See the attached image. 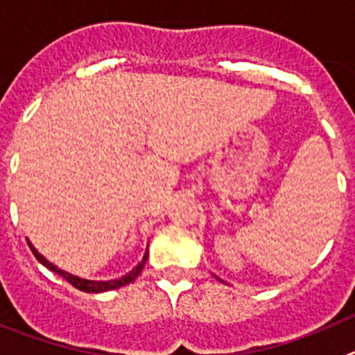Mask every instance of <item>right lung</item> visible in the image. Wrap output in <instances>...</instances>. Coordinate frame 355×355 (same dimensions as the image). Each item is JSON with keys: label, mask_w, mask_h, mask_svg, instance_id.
<instances>
[{"label": "right lung", "mask_w": 355, "mask_h": 355, "mask_svg": "<svg viewBox=\"0 0 355 355\" xmlns=\"http://www.w3.org/2000/svg\"><path fill=\"white\" fill-rule=\"evenodd\" d=\"M28 245H30V248H31V253L35 254V258H37V260L40 261V263H42V265H46L47 269H51V270H53V272L60 274V276H62L63 279L69 281L70 285L74 286V288L81 290V292H88V293L107 292V290H114V288H120V286L129 285L130 281H134V279H136V277L139 276L141 269H143V267H145L146 258H148V249H146V253H145V257H143L141 263H139L138 267H136V269L130 270V272L127 274V276L120 277V279H113V281H88V279H81V277H78V276H72V274L65 272V270L58 269V267H54V265L51 263V261H47L46 258L42 257V254L38 253L37 249H35L33 245L30 244V242H28Z\"/></svg>", "instance_id": "add662e5"}]
</instances>
